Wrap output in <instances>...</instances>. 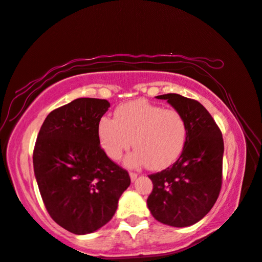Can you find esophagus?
<instances>
[{
	"mask_svg": "<svg viewBox=\"0 0 262 262\" xmlns=\"http://www.w3.org/2000/svg\"><path fill=\"white\" fill-rule=\"evenodd\" d=\"M129 176H130L132 181H135L136 178H137V176H139V173H135V172H129Z\"/></svg>",
	"mask_w": 262,
	"mask_h": 262,
	"instance_id": "1",
	"label": "esophagus"
}]
</instances>
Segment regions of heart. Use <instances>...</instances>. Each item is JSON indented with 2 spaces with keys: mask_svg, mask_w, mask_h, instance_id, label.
<instances>
[{
  "mask_svg": "<svg viewBox=\"0 0 262 262\" xmlns=\"http://www.w3.org/2000/svg\"><path fill=\"white\" fill-rule=\"evenodd\" d=\"M101 149L118 161L133 144L136 150L126 158V165L147 164L151 170H162L173 164L183 152L186 135L185 119L179 111L164 108L145 99L122 104L115 110L114 120L107 117L98 123Z\"/></svg>",
  "mask_w": 262,
  "mask_h": 262,
  "instance_id": "b5f03b06",
  "label": "heart"
}]
</instances>
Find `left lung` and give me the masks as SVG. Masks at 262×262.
<instances>
[{"mask_svg": "<svg viewBox=\"0 0 262 262\" xmlns=\"http://www.w3.org/2000/svg\"><path fill=\"white\" fill-rule=\"evenodd\" d=\"M165 99L185 119L186 142L178 161L150 174L154 188L147 205L152 216L176 228L202 220L219 198L223 168V137L210 113L198 100L177 94L157 96Z\"/></svg>", "mask_w": 262, "mask_h": 262, "instance_id": "left-lung-1", "label": "left lung"}]
</instances>
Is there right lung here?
<instances>
[{
  "label": "right lung",
  "instance_id": "1",
  "mask_svg": "<svg viewBox=\"0 0 262 262\" xmlns=\"http://www.w3.org/2000/svg\"><path fill=\"white\" fill-rule=\"evenodd\" d=\"M110 103L78 98L47 115L35 142L33 168L48 214L69 232L88 234L112 219L129 174L107 157L98 123Z\"/></svg>",
  "mask_w": 262,
  "mask_h": 262
}]
</instances>
